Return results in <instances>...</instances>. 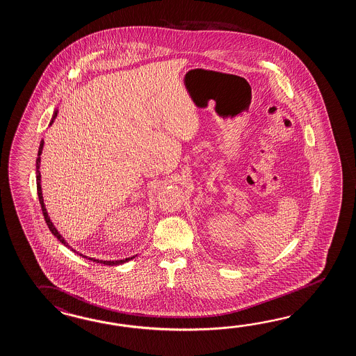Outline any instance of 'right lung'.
Segmentation results:
<instances>
[{
	"instance_id": "1",
	"label": "right lung",
	"mask_w": 356,
	"mask_h": 356,
	"mask_svg": "<svg viewBox=\"0 0 356 356\" xmlns=\"http://www.w3.org/2000/svg\"><path fill=\"white\" fill-rule=\"evenodd\" d=\"M57 112L58 110L55 108L54 111V115H52V119L49 121V127L54 124V121H55L56 116H57ZM43 145H44V140H40V149H38V159H37V191H38V197H40V207H42V212H43V216H44V220L47 222L48 229L49 231L52 232V235H55L57 238H58V241L60 243H63V245L67 246V248H70L74 253L79 254L80 257H83V258H87L89 261H95V263H101V264H106V266H119V264H124V263H127V261H131V259H134L135 255L133 257H130V258H127V259H121V261H99V259H95V258H90V257H87V255H83V254L78 253L76 250H74L72 246L67 244V241L63 238L61 235H60V232L56 229L55 226H54V223L51 221V218L48 217L47 209H46V206H44V202H43V194H42V185H40V154H42V150H43Z\"/></svg>"
}]
</instances>
